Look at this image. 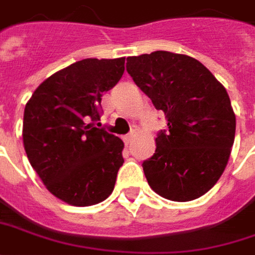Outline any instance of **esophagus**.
Instances as JSON below:
<instances>
[{"label": "esophagus", "mask_w": 255, "mask_h": 255, "mask_svg": "<svg viewBox=\"0 0 255 255\" xmlns=\"http://www.w3.org/2000/svg\"><path fill=\"white\" fill-rule=\"evenodd\" d=\"M134 137H136V133H134V131H131L130 134H128V136L124 138L125 144H126V145L131 144V141H133V138H134Z\"/></svg>", "instance_id": "34e87169"}]
</instances>
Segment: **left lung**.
Wrapping results in <instances>:
<instances>
[{
    "label": "left lung",
    "mask_w": 255,
    "mask_h": 255,
    "mask_svg": "<svg viewBox=\"0 0 255 255\" xmlns=\"http://www.w3.org/2000/svg\"><path fill=\"white\" fill-rule=\"evenodd\" d=\"M126 71L168 121L143 162L150 187L172 201L201 197L224 173L235 141L228 91L197 59L169 51L129 57Z\"/></svg>",
    "instance_id": "obj_1"
}]
</instances>
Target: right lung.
Wrapping results in <instances>:
<instances>
[{"instance_id":"1","label":"right lung","mask_w":255,"mask_h":255,"mask_svg":"<svg viewBox=\"0 0 255 255\" xmlns=\"http://www.w3.org/2000/svg\"><path fill=\"white\" fill-rule=\"evenodd\" d=\"M125 58H87L55 72L24 107L23 145L47 190L75 207L104 201L124 165V141L94 122L121 80Z\"/></svg>"}]
</instances>
